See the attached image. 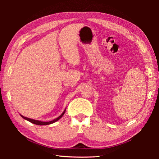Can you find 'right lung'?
I'll return each mask as SVG.
<instances>
[{"label":"right lung","instance_id":"obj_1","mask_svg":"<svg viewBox=\"0 0 159 159\" xmlns=\"http://www.w3.org/2000/svg\"><path fill=\"white\" fill-rule=\"evenodd\" d=\"M65 112H66V109L64 110L63 113L60 116H59L58 117L56 118V119L53 120L52 121H46V122H45V121H39V120H33V119H30V118L22 116V115H20V116H21V117L22 118H24V119H25V120H27V121H30V122H31V123L34 124H36V125H48V124H51L52 123H55V122H56L57 121H58L60 119V118H61L63 117V116L64 115V113H65Z\"/></svg>","mask_w":159,"mask_h":159}]
</instances>
